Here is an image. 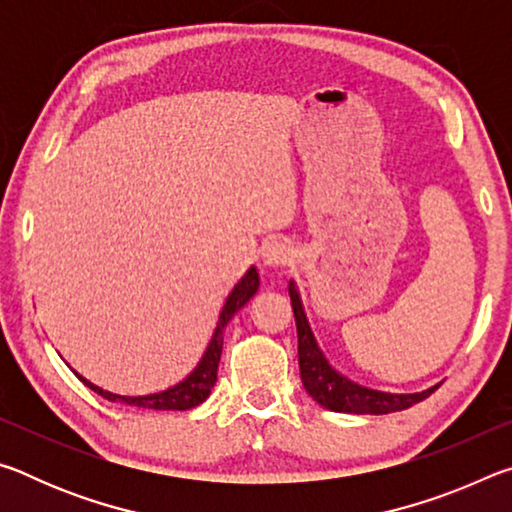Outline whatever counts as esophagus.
Here are the masks:
<instances>
[{"instance_id":"obj_1","label":"esophagus","mask_w":512,"mask_h":512,"mask_svg":"<svg viewBox=\"0 0 512 512\" xmlns=\"http://www.w3.org/2000/svg\"><path fill=\"white\" fill-rule=\"evenodd\" d=\"M293 259V250L287 244H280V241H275V244H268L262 250V262L268 268H282L291 264Z\"/></svg>"}]
</instances>
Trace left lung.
<instances>
[{"label": "left lung", "instance_id": "1", "mask_svg": "<svg viewBox=\"0 0 512 512\" xmlns=\"http://www.w3.org/2000/svg\"><path fill=\"white\" fill-rule=\"evenodd\" d=\"M289 296H291L293 316H296V327H298V363H300L302 386H305V391L314 397L323 409L336 411V413L384 415V413L409 409V406L422 402L424 397H429L433 393V388L436 386L427 388V391L422 393H384L343 377L339 370L329 366L323 350L318 348L314 332H311L309 327L305 307H302L296 282L293 280L289 282Z\"/></svg>", "mask_w": 512, "mask_h": 512}]
</instances>
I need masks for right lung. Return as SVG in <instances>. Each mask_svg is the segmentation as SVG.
Returning a JSON list of instances; mask_svg holds the SVG:
<instances>
[{"label": "right lung", "mask_w": 512, "mask_h": 512, "mask_svg": "<svg viewBox=\"0 0 512 512\" xmlns=\"http://www.w3.org/2000/svg\"><path fill=\"white\" fill-rule=\"evenodd\" d=\"M259 289V273L255 266H250L246 275L235 284V289L230 291V296L225 298V305L219 314V320H216L212 341L207 345V350L203 354V359L198 361V366L189 372V375L180 381V384L167 388L162 393H153V395H117L110 391H103V388L94 386L92 381L81 377V381L88 388H92L94 393H99L101 397H106L108 402H124L131 406H140V409H153V411H187L194 409L201 402L207 400V395L212 393V388L216 384V370H219V361H221V350H223V332L225 325L230 323L232 316L246 305V302L255 296Z\"/></svg>", "instance_id": "add662e5"}]
</instances>
